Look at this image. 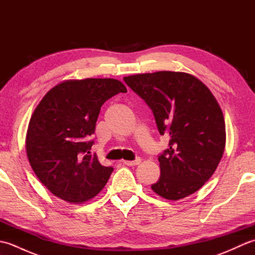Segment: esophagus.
I'll return each instance as SVG.
<instances>
[{"label":"esophagus","instance_id":"obj_1","mask_svg":"<svg viewBox=\"0 0 255 255\" xmlns=\"http://www.w3.org/2000/svg\"><path fill=\"white\" fill-rule=\"evenodd\" d=\"M140 162H141V159L137 158L136 160H133V161H124V164H126L128 166H133V165H138Z\"/></svg>","mask_w":255,"mask_h":255}]
</instances>
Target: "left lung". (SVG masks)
Wrapping results in <instances>:
<instances>
[{
    "label": "left lung",
    "mask_w": 255,
    "mask_h": 255,
    "mask_svg": "<svg viewBox=\"0 0 255 255\" xmlns=\"http://www.w3.org/2000/svg\"><path fill=\"white\" fill-rule=\"evenodd\" d=\"M125 83L152 111L169 149L158 156L161 175L151 188L177 200L202 187L217 169L226 144L223 112L202 81L184 72L129 75Z\"/></svg>",
    "instance_id": "left-lung-1"
}]
</instances>
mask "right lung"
Instances as JSON below:
<instances>
[{
    "label": "right lung",
    "mask_w": 255,
    "mask_h": 255,
    "mask_svg": "<svg viewBox=\"0 0 255 255\" xmlns=\"http://www.w3.org/2000/svg\"><path fill=\"white\" fill-rule=\"evenodd\" d=\"M127 89L115 79L70 80L52 88L32 114L26 136L29 163L39 181L69 203L99 194L114 169L90 150L102 105Z\"/></svg>",
    "instance_id": "obj_1"
}]
</instances>
